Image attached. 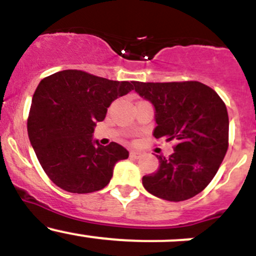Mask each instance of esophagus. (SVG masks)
Instances as JSON below:
<instances>
[{
  "mask_svg": "<svg viewBox=\"0 0 256 256\" xmlns=\"http://www.w3.org/2000/svg\"><path fill=\"white\" fill-rule=\"evenodd\" d=\"M130 157H131V158H140V157H141V152L131 151L130 152Z\"/></svg>",
  "mask_w": 256,
  "mask_h": 256,
  "instance_id": "1",
  "label": "esophagus"
}]
</instances>
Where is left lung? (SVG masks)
I'll return each mask as SVG.
<instances>
[{
    "label": "left lung",
    "instance_id": "left-lung-1",
    "mask_svg": "<svg viewBox=\"0 0 256 256\" xmlns=\"http://www.w3.org/2000/svg\"><path fill=\"white\" fill-rule=\"evenodd\" d=\"M134 86L154 105V138L174 142V154H157L158 170L142 177L144 190L171 202L194 197L216 176L228 150L226 104L200 82H134Z\"/></svg>",
    "mask_w": 256,
    "mask_h": 256
}]
</instances>
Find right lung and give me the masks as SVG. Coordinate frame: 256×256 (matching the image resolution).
<instances>
[{
	"mask_svg": "<svg viewBox=\"0 0 256 256\" xmlns=\"http://www.w3.org/2000/svg\"><path fill=\"white\" fill-rule=\"evenodd\" d=\"M134 89L82 70L47 76L33 94L27 121L28 138L52 182L70 193H90L108 186L114 166L128 157L121 144L102 146L92 138L96 122L118 98Z\"/></svg>",
	"mask_w": 256,
	"mask_h": 256,
	"instance_id": "obj_1",
	"label": "right lung"
}]
</instances>
